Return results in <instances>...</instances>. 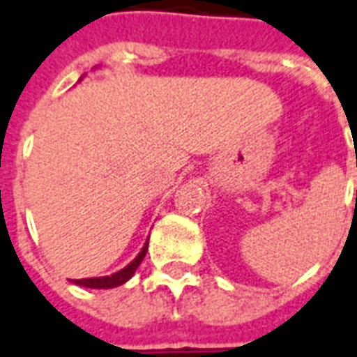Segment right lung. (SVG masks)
I'll return each instance as SVG.
<instances>
[{
    "label": "right lung",
    "mask_w": 357,
    "mask_h": 357,
    "mask_svg": "<svg viewBox=\"0 0 357 357\" xmlns=\"http://www.w3.org/2000/svg\"><path fill=\"white\" fill-rule=\"evenodd\" d=\"M149 240L143 245V250L137 253L134 261L130 262L128 266H124L123 270L112 273V275H104V278H87V279H70L74 284H79V287H85V289H113V287H119V284L126 283L132 275L135 273L137 266L141 264V261L147 255Z\"/></svg>",
    "instance_id": "1"
}]
</instances>
